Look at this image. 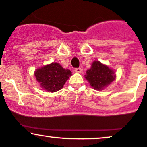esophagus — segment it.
Segmentation results:
<instances>
[{"label": "esophagus", "mask_w": 147, "mask_h": 147, "mask_svg": "<svg viewBox=\"0 0 147 147\" xmlns=\"http://www.w3.org/2000/svg\"><path fill=\"white\" fill-rule=\"evenodd\" d=\"M74 71L76 72V73H78V74H80L81 73V69L80 68H76L74 69Z\"/></svg>", "instance_id": "1"}]
</instances>
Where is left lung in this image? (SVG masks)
I'll return each instance as SVG.
<instances>
[{
  "label": "left lung",
  "mask_w": 147,
  "mask_h": 147,
  "mask_svg": "<svg viewBox=\"0 0 147 147\" xmlns=\"http://www.w3.org/2000/svg\"><path fill=\"white\" fill-rule=\"evenodd\" d=\"M116 77L115 71L99 61H93L91 67L86 71V74L84 75L90 86L97 90L104 89L115 80Z\"/></svg>",
  "instance_id": "1"
}]
</instances>
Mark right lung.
I'll return each instance as SVG.
<instances>
[{
    "mask_svg": "<svg viewBox=\"0 0 147 147\" xmlns=\"http://www.w3.org/2000/svg\"><path fill=\"white\" fill-rule=\"evenodd\" d=\"M34 75L43 90L54 93L63 87L72 74L70 70L63 68L59 63L54 62L37 69Z\"/></svg>",
    "mask_w": 147,
    "mask_h": 147,
    "instance_id": "add662e5",
    "label": "right lung"
}]
</instances>
